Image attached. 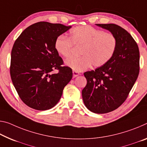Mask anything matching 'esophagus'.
<instances>
[{
    "instance_id": "34e87169",
    "label": "esophagus",
    "mask_w": 147,
    "mask_h": 147,
    "mask_svg": "<svg viewBox=\"0 0 147 147\" xmlns=\"http://www.w3.org/2000/svg\"><path fill=\"white\" fill-rule=\"evenodd\" d=\"M73 77L75 78L76 76H78L80 75V73H78L77 71H73Z\"/></svg>"
}]
</instances>
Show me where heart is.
Masks as SVG:
<instances>
[{"mask_svg": "<svg viewBox=\"0 0 147 147\" xmlns=\"http://www.w3.org/2000/svg\"><path fill=\"white\" fill-rule=\"evenodd\" d=\"M73 46L80 47L78 57L67 59L65 63L74 71H82L92 66L100 67L113 58L117 49L118 41L115 34L89 25L74 27L69 38L59 36L55 39V49L61 56L72 55Z\"/></svg>", "mask_w": 147, "mask_h": 147, "instance_id": "1", "label": "heart"}]
</instances>
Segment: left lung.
<instances>
[{
  "label": "left lung",
  "instance_id": "obj_1",
  "mask_svg": "<svg viewBox=\"0 0 147 147\" xmlns=\"http://www.w3.org/2000/svg\"><path fill=\"white\" fill-rule=\"evenodd\" d=\"M117 38V49L107 64L84 75L87 84L82 92L84 103L94 113L115 111L126 100L139 73V50L129 32L116 24H96Z\"/></svg>",
  "mask_w": 147,
  "mask_h": 147
}]
</instances>
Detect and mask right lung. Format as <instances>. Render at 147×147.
<instances>
[{
	"label": "right lung",
	"mask_w": 147,
	"mask_h": 147,
	"mask_svg": "<svg viewBox=\"0 0 147 147\" xmlns=\"http://www.w3.org/2000/svg\"><path fill=\"white\" fill-rule=\"evenodd\" d=\"M71 26L40 22L26 28L13 44L10 76L22 101L38 111L52 109L61 99L65 86L73 78L70 67L55 49L58 36ZM57 69V74L52 71Z\"/></svg>",
	"instance_id": "1"
}]
</instances>
